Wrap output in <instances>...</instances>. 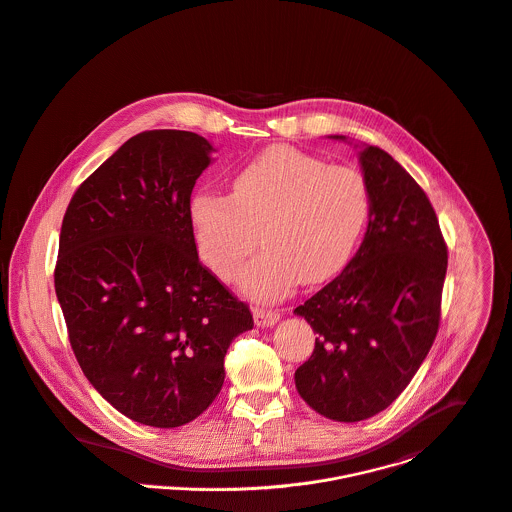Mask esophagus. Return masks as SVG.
Wrapping results in <instances>:
<instances>
[{"label": "esophagus", "instance_id": "obj_1", "mask_svg": "<svg viewBox=\"0 0 512 512\" xmlns=\"http://www.w3.org/2000/svg\"><path fill=\"white\" fill-rule=\"evenodd\" d=\"M253 318H255V324L265 328V326H273L279 322L281 314L277 310H267V308H253Z\"/></svg>", "mask_w": 512, "mask_h": 512}]
</instances>
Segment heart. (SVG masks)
Masks as SVG:
<instances>
[{"label":"heart","mask_w":512,"mask_h":512,"mask_svg":"<svg viewBox=\"0 0 512 512\" xmlns=\"http://www.w3.org/2000/svg\"><path fill=\"white\" fill-rule=\"evenodd\" d=\"M372 211L370 186L350 166L326 164L293 146H273L231 178L229 196L202 190L190 200V225L205 263L255 299H281L299 279L322 283L352 259Z\"/></svg>","instance_id":"obj_1"}]
</instances>
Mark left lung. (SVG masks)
<instances>
[{
  "label": "left lung",
  "instance_id": "left-lung-1",
  "mask_svg": "<svg viewBox=\"0 0 512 512\" xmlns=\"http://www.w3.org/2000/svg\"><path fill=\"white\" fill-rule=\"evenodd\" d=\"M354 148L372 194L364 239L344 271L295 308L316 332L295 386L316 413L344 423L384 411L406 390L435 340L447 273L425 192L388 152Z\"/></svg>",
  "mask_w": 512,
  "mask_h": 512
}]
</instances>
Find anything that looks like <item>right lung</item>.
<instances>
[{"label": "right lung", "mask_w": 512, "mask_h": 512, "mask_svg": "<svg viewBox=\"0 0 512 512\" xmlns=\"http://www.w3.org/2000/svg\"><path fill=\"white\" fill-rule=\"evenodd\" d=\"M215 148L188 130L126 140L75 192L55 293L81 370L132 421L180 427L217 398L253 316L200 263L190 225Z\"/></svg>", "instance_id": "obj_1"}]
</instances>
